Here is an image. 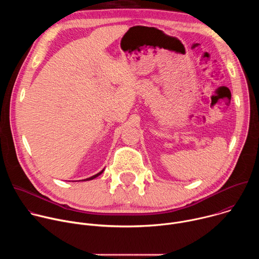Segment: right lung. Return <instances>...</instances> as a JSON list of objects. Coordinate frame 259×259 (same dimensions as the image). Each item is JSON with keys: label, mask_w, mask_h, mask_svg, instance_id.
Listing matches in <instances>:
<instances>
[{"label": "right lung", "mask_w": 259, "mask_h": 259, "mask_svg": "<svg viewBox=\"0 0 259 259\" xmlns=\"http://www.w3.org/2000/svg\"><path fill=\"white\" fill-rule=\"evenodd\" d=\"M104 170V169H103ZM103 170H101L99 173H97V174H95V175H93V176H91V177H89V178H86V179H84V181H87V180H92V179H94V178H96L97 176H99L102 172H103Z\"/></svg>", "instance_id": "1"}]
</instances>
